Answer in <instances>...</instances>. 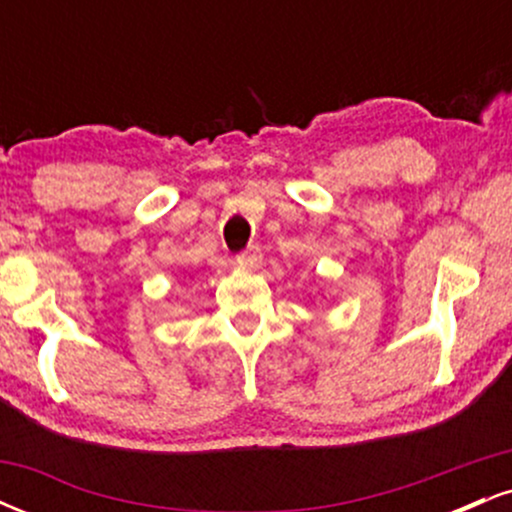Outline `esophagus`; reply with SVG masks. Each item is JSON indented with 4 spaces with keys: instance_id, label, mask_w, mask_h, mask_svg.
Listing matches in <instances>:
<instances>
[{
    "instance_id": "34e87169",
    "label": "esophagus",
    "mask_w": 512,
    "mask_h": 512,
    "mask_svg": "<svg viewBox=\"0 0 512 512\" xmlns=\"http://www.w3.org/2000/svg\"><path fill=\"white\" fill-rule=\"evenodd\" d=\"M236 262L240 264V267L257 269V267H260V264H262V250L257 248V245H250V248H245L243 252H238Z\"/></svg>"
}]
</instances>
